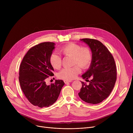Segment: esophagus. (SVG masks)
<instances>
[{
	"label": "esophagus",
	"instance_id": "1",
	"mask_svg": "<svg viewBox=\"0 0 133 133\" xmlns=\"http://www.w3.org/2000/svg\"><path fill=\"white\" fill-rule=\"evenodd\" d=\"M72 82V80H64V82L65 83H69V82Z\"/></svg>",
	"mask_w": 133,
	"mask_h": 133
}]
</instances>
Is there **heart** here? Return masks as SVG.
Masks as SVG:
<instances>
[{
    "instance_id": "1",
    "label": "heart",
    "mask_w": 133,
    "mask_h": 133,
    "mask_svg": "<svg viewBox=\"0 0 133 133\" xmlns=\"http://www.w3.org/2000/svg\"><path fill=\"white\" fill-rule=\"evenodd\" d=\"M60 53L65 57H72V65L71 68H65L58 73V78L70 80L75 78L81 72L80 66L83 69L88 68L92 63L93 54L92 50L88 47H82L81 45L71 43L63 46ZM51 65L55 69H60L62 66V59L57 53H52L50 57Z\"/></svg>"
}]
</instances>
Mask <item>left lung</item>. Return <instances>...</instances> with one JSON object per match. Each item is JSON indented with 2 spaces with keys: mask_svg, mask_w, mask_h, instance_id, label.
I'll list each match as a JSON object with an SVG mask.
<instances>
[{
  "mask_svg": "<svg viewBox=\"0 0 133 133\" xmlns=\"http://www.w3.org/2000/svg\"><path fill=\"white\" fill-rule=\"evenodd\" d=\"M91 49L93 59L88 70L82 75L89 81V85L81 82L82 87L78 95L85 102L97 104L110 95L116 80V66L112 54L99 40L85 38L81 40ZM90 77L92 80L89 81Z\"/></svg>",
  "mask_w": 133,
  "mask_h": 133,
  "instance_id": "8db88e82",
  "label": "left lung"
}]
</instances>
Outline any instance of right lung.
I'll return each instance as SVG.
<instances>
[{
    "instance_id": "right-lung-1",
    "label": "right lung",
    "mask_w": 133,
    "mask_h": 133,
    "mask_svg": "<svg viewBox=\"0 0 133 133\" xmlns=\"http://www.w3.org/2000/svg\"><path fill=\"white\" fill-rule=\"evenodd\" d=\"M54 45L52 42H45L32 47L20 65L19 81L22 91L30 103L40 108L53 104L65 85L61 80H56L50 85L46 84L45 80L54 75L50 57Z\"/></svg>"
}]
</instances>
